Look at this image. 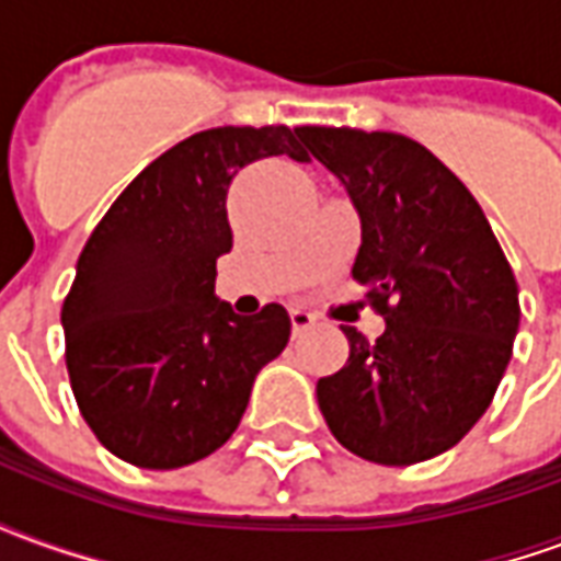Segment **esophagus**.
<instances>
[{
  "mask_svg": "<svg viewBox=\"0 0 561 561\" xmlns=\"http://www.w3.org/2000/svg\"><path fill=\"white\" fill-rule=\"evenodd\" d=\"M312 324H316V316H312V312H306V309H300V306H297V309H291L294 336H297V333H304V330H309Z\"/></svg>",
  "mask_w": 561,
  "mask_h": 561,
  "instance_id": "34e87169",
  "label": "esophagus"
}]
</instances>
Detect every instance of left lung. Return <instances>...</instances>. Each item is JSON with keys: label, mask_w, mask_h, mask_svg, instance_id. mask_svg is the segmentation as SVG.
Masks as SVG:
<instances>
[{"label": "left lung", "mask_w": 561, "mask_h": 561, "mask_svg": "<svg viewBox=\"0 0 561 561\" xmlns=\"http://www.w3.org/2000/svg\"><path fill=\"white\" fill-rule=\"evenodd\" d=\"M297 138L360 219L354 279L385 333L342 328L348 360L318 381L342 447L378 466L445 454L490 409L519 328V297L493 228L433 152L390 131L304 126Z\"/></svg>", "instance_id": "left-lung-1"}]
</instances>
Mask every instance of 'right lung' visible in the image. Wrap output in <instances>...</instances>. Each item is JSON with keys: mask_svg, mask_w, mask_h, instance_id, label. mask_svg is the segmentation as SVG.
<instances>
[{"mask_svg": "<svg viewBox=\"0 0 561 561\" xmlns=\"http://www.w3.org/2000/svg\"><path fill=\"white\" fill-rule=\"evenodd\" d=\"M282 152L306 159L297 128L197 131L128 183L80 252L62 304L68 378L95 438L131 466L180 469L219 450L288 345L279 304L237 316L213 294L233 245V173Z\"/></svg>", "mask_w": 561, "mask_h": 561, "instance_id": "right-lung-1", "label": "right lung"}]
</instances>
